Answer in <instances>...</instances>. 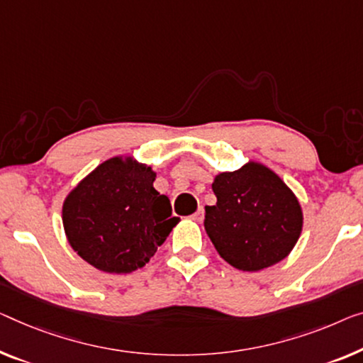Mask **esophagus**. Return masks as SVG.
<instances>
[{
    "instance_id": "1",
    "label": "esophagus",
    "mask_w": 363,
    "mask_h": 363,
    "mask_svg": "<svg viewBox=\"0 0 363 363\" xmlns=\"http://www.w3.org/2000/svg\"><path fill=\"white\" fill-rule=\"evenodd\" d=\"M192 220H194V221H199V223L203 220V208H202V207H200V208L197 210V212L192 215Z\"/></svg>"
}]
</instances>
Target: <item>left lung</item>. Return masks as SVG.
Masks as SVG:
<instances>
[{
  "label": "left lung",
  "mask_w": 363,
  "mask_h": 363,
  "mask_svg": "<svg viewBox=\"0 0 363 363\" xmlns=\"http://www.w3.org/2000/svg\"><path fill=\"white\" fill-rule=\"evenodd\" d=\"M215 205L203 226L220 257L238 270L257 272L289 256L303 228V210L277 172L259 161L213 177Z\"/></svg>",
  "instance_id": "1"
}]
</instances>
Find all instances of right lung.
<instances>
[{
  "instance_id": "add662e5",
  "label": "right lung",
  "mask_w": 363,
  "mask_h": 363,
  "mask_svg": "<svg viewBox=\"0 0 363 363\" xmlns=\"http://www.w3.org/2000/svg\"><path fill=\"white\" fill-rule=\"evenodd\" d=\"M155 177L153 167L128 155L112 156L83 177L62 207L73 251L107 274L145 267L181 221L153 187Z\"/></svg>"
}]
</instances>
